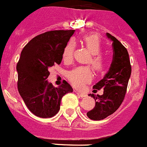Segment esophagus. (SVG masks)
<instances>
[{
	"instance_id": "obj_1",
	"label": "esophagus",
	"mask_w": 147,
	"mask_h": 147,
	"mask_svg": "<svg viewBox=\"0 0 147 147\" xmlns=\"http://www.w3.org/2000/svg\"><path fill=\"white\" fill-rule=\"evenodd\" d=\"M75 92H76L80 97H81V98H83V97H86V94L84 93V92H80V91H77V90L75 91Z\"/></svg>"
}]
</instances>
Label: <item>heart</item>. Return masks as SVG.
<instances>
[{
  "label": "heart",
  "mask_w": 147,
  "mask_h": 147,
  "mask_svg": "<svg viewBox=\"0 0 147 147\" xmlns=\"http://www.w3.org/2000/svg\"><path fill=\"white\" fill-rule=\"evenodd\" d=\"M83 44L91 54L89 62L92 67L97 73H102L104 70L105 64L102 57L99 54L102 51V45L99 38L96 35L86 36L83 38ZM75 44L73 41H69L64 46L62 58L66 63H69L73 60L74 54ZM68 80L74 87L82 89L86 83L91 82L92 79V71L88 67H76L69 72L67 75Z\"/></svg>",
  "instance_id": "1"
}]
</instances>
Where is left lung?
<instances>
[{"mask_svg":"<svg viewBox=\"0 0 147 147\" xmlns=\"http://www.w3.org/2000/svg\"><path fill=\"white\" fill-rule=\"evenodd\" d=\"M106 36L112 42L113 57L109 71L93 86L95 91L103 89V94L101 96L90 94L95 98L96 106L86 115L94 121L102 120L120 107L131 74V62L126 48L111 34L106 33Z\"/></svg>","mask_w":147,"mask_h":147,"instance_id":"8db88e82","label":"left lung"}]
</instances>
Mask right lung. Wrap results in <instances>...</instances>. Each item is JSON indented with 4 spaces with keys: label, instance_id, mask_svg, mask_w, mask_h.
<instances>
[{
    "label": "right lung",
    "instance_id": "1",
    "mask_svg": "<svg viewBox=\"0 0 147 147\" xmlns=\"http://www.w3.org/2000/svg\"><path fill=\"white\" fill-rule=\"evenodd\" d=\"M75 30H54L36 36L23 48L16 65L18 90L26 105L39 118H51L59 111L62 97L72 92L66 82L58 87L49 83V68L60 64L64 46Z\"/></svg>",
    "mask_w": 147,
    "mask_h": 147
}]
</instances>
